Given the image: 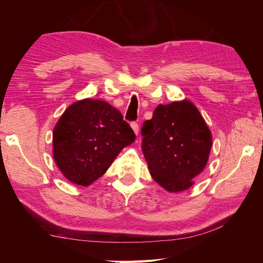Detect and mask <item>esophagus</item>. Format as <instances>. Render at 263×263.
<instances>
[{"mask_svg": "<svg viewBox=\"0 0 263 263\" xmlns=\"http://www.w3.org/2000/svg\"><path fill=\"white\" fill-rule=\"evenodd\" d=\"M130 126H132L133 130L135 132V134L138 135V133H139V126H138V124H137L136 122H132V123H130Z\"/></svg>", "mask_w": 263, "mask_h": 263, "instance_id": "34e87169", "label": "esophagus"}]
</instances>
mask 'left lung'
<instances>
[{
	"instance_id": "1",
	"label": "left lung",
	"mask_w": 263,
	"mask_h": 263,
	"mask_svg": "<svg viewBox=\"0 0 263 263\" xmlns=\"http://www.w3.org/2000/svg\"><path fill=\"white\" fill-rule=\"evenodd\" d=\"M141 136L151 177L169 192L192 186L208 163L212 135L189 101L158 105L153 118L142 124Z\"/></svg>"
}]
</instances>
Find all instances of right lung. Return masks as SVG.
<instances>
[{
	"label": "right lung",
	"instance_id": "right-lung-1",
	"mask_svg": "<svg viewBox=\"0 0 263 263\" xmlns=\"http://www.w3.org/2000/svg\"><path fill=\"white\" fill-rule=\"evenodd\" d=\"M134 130L108 103L86 99L70 105L53 129V158L69 181L87 186L101 178Z\"/></svg>",
	"mask_w": 263,
	"mask_h": 263
}]
</instances>
